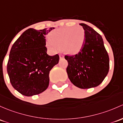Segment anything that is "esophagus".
<instances>
[{
	"label": "esophagus",
	"mask_w": 123,
	"mask_h": 123,
	"mask_svg": "<svg viewBox=\"0 0 123 123\" xmlns=\"http://www.w3.org/2000/svg\"><path fill=\"white\" fill-rule=\"evenodd\" d=\"M64 55H62V54H60V55H59V58H60V59H62V58H64Z\"/></svg>",
	"instance_id": "obj_1"
}]
</instances>
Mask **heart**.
I'll list each match as a JSON object with an SVG mask.
<instances>
[{"label": "heart", "mask_w": 123, "mask_h": 123, "mask_svg": "<svg viewBox=\"0 0 123 123\" xmlns=\"http://www.w3.org/2000/svg\"><path fill=\"white\" fill-rule=\"evenodd\" d=\"M85 41V31L82 27L59 28L49 35L46 46L52 52L62 48L63 51L69 55L78 54L83 48Z\"/></svg>", "instance_id": "b5f03b06"}]
</instances>
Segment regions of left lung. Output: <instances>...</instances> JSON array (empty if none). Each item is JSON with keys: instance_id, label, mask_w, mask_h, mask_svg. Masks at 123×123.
<instances>
[{"instance_id": "left-lung-1", "label": "left lung", "mask_w": 123, "mask_h": 123, "mask_svg": "<svg viewBox=\"0 0 123 123\" xmlns=\"http://www.w3.org/2000/svg\"><path fill=\"white\" fill-rule=\"evenodd\" d=\"M85 43L75 55L67 56V72L71 82L82 89L95 87L103 81L109 71V57L101 36L85 24Z\"/></svg>"}]
</instances>
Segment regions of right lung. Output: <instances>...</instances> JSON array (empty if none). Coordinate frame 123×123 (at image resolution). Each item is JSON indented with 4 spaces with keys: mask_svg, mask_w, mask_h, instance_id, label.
Instances as JSON below:
<instances>
[{
    "mask_svg": "<svg viewBox=\"0 0 123 123\" xmlns=\"http://www.w3.org/2000/svg\"><path fill=\"white\" fill-rule=\"evenodd\" d=\"M53 29L29 28L12 46L7 74L13 87L22 95H37L48 86L50 71L59 60L58 54L49 56L46 53L45 36Z\"/></svg>",
    "mask_w": 123,
    "mask_h": 123,
    "instance_id": "right-lung-1",
    "label": "right lung"
}]
</instances>
